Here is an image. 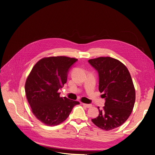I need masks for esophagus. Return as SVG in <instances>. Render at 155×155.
<instances>
[{
	"instance_id": "obj_1",
	"label": "esophagus",
	"mask_w": 155,
	"mask_h": 155,
	"mask_svg": "<svg viewBox=\"0 0 155 155\" xmlns=\"http://www.w3.org/2000/svg\"><path fill=\"white\" fill-rule=\"evenodd\" d=\"M82 105L83 106H84L86 108H91L92 107L91 104H84V103H82Z\"/></svg>"
}]
</instances>
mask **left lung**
I'll return each instance as SVG.
<instances>
[{
    "instance_id": "1",
    "label": "left lung",
    "mask_w": 155,
    "mask_h": 155,
    "mask_svg": "<svg viewBox=\"0 0 155 155\" xmlns=\"http://www.w3.org/2000/svg\"><path fill=\"white\" fill-rule=\"evenodd\" d=\"M99 73V90L105 98V106L98 107L99 115L92 122L98 127L110 130L122 125L133 110L136 91L130 73L121 62L110 57L88 61Z\"/></svg>"
}]
</instances>
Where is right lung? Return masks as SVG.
<instances>
[{
	"label": "right lung",
	"mask_w": 155,
	"mask_h": 155,
	"mask_svg": "<svg viewBox=\"0 0 155 155\" xmlns=\"http://www.w3.org/2000/svg\"><path fill=\"white\" fill-rule=\"evenodd\" d=\"M78 59L67 56H51L39 60L25 83V93L34 115L48 126L58 125L69 116L80 102L61 97L60 88L67 81L71 65Z\"/></svg>",
	"instance_id": "obj_1"
}]
</instances>
